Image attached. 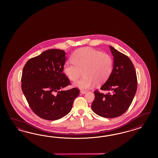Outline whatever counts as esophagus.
Masks as SVG:
<instances>
[{
  "mask_svg": "<svg viewBox=\"0 0 158 158\" xmlns=\"http://www.w3.org/2000/svg\"><path fill=\"white\" fill-rule=\"evenodd\" d=\"M86 92H87V91H85V90H81V91H80V93H81V94H86Z\"/></svg>",
  "mask_w": 158,
  "mask_h": 158,
  "instance_id": "esophagus-1",
  "label": "esophagus"
}]
</instances>
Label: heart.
<instances>
[{
    "mask_svg": "<svg viewBox=\"0 0 158 158\" xmlns=\"http://www.w3.org/2000/svg\"><path fill=\"white\" fill-rule=\"evenodd\" d=\"M72 62L64 65L63 72L69 79L76 81L74 85L81 90H87L95 84L101 85L107 81L113 69V60L106 53L91 48L77 50L71 56Z\"/></svg>",
    "mask_w": 158,
    "mask_h": 158,
    "instance_id": "obj_1",
    "label": "heart"
}]
</instances>
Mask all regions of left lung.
<instances>
[{
	"mask_svg": "<svg viewBox=\"0 0 158 158\" xmlns=\"http://www.w3.org/2000/svg\"><path fill=\"white\" fill-rule=\"evenodd\" d=\"M114 56V66L110 76L101 87L106 94L94 91L95 98L91 109L103 118H114L123 114L129 108L137 88L134 65L129 58L110 46Z\"/></svg>",
	"mask_w": 158,
	"mask_h": 158,
	"instance_id": "8db88e82",
	"label": "left lung"
}]
</instances>
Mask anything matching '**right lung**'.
<instances>
[{
	"label": "right lung",
	"mask_w": 158,
	"mask_h": 158,
	"mask_svg": "<svg viewBox=\"0 0 158 158\" xmlns=\"http://www.w3.org/2000/svg\"><path fill=\"white\" fill-rule=\"evenodd\" d=\"M66 58L64 50L53 48L31 58L24 65L22 90L31 110L44 119L56 120L67 115L79 94L77 88L62 90L70 85L62 73Z\"/></svg>",
	"instance_id": "obj_1"
}]
</instances>
